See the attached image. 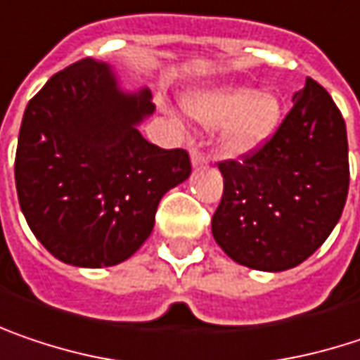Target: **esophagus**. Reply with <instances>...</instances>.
<instances>
[{
    "mask_svg": "<svg viewBox=\"0 0 360 360\" xmlns=\"http://www.w3.org/2000/svg\"><path fill=\"white\" fill-rule=\"evenodd\" d=\"M191 165L198 169V167H206L208 165V156L200 150H191Z\"/></svg>",
    "mask_w": 360,
    "mask_h": 360,
    "instance_id": "esophagus-1",
    "label": "esophagus"
}]
</instances>
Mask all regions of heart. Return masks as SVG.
Masks as SVG:
<instances>
[{"label":"heart","instance_id":"1","mask_svg":"<svg viewBox=\"0 0 360 360\" xmlns=\"http://www.w3.org/2000/svg\"><path fill=\"white\" fill-rule=\"evenodd\" d=\"M189 117L206 127H220L218 148L226 158L255 154L276 134L282 105L274 92H257L245 84L204 88L185 96Z\"/></svg>","mask_w":360,"mask_h":360}]
</instances>
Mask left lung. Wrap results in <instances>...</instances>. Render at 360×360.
<instances>
[{
	"label": "left lung",
	"mask_w": 360,
	"mask_h": 360,
	"mask_svg": "<svg viewBox=\"0 0 360 360\" xmlns=\"http://www.w3.org/2000/svg\"><path fill=\"white\" fill-rule=\"evenodd\" d=\"M222 200L212 235L237 264L282 272L305 262L330 237L348 195V140L342 113L307 78L276 134L243 162H218Z\"/></svg>",
	"instance_id": "obj_1"
}]
</instances>
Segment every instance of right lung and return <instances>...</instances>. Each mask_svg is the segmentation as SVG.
<instances>
[{
	"label": "right lung",
	"mask_w": 360,
	"mask_h": 360,
	"mask_svg": "<svg viewBox=\"0 0 360 360\" xmlns=\"http://www.w3.org/2000/svg\"><path fill=\"white\" fill-rule=\"evenodd\" d=\"M152 113L148 88L121 90L113 70L90 57L30 98L18 136V202L63 264L105 268L131 257L154 229L160 198L189 177L185 150L140 134Z\"/></svg>",
	"instance_id": "obj_1"
}]
</instances>
